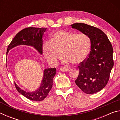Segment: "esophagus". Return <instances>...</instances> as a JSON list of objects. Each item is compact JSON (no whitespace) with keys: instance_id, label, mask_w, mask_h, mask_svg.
Masks as SVG:
<instances>
[{"instance_id":"1","label":"esophagus","mask_w":120,"mask_h":120,"mask_svg":"<svg viewBox=\"0 0 120 120\" xmlns=\"http://www.w3.org/2000/svg\"><path fill=\"white\" fill-rule=\"evenodd\" d=\"M60 70L62 72H67L69 71V69L67 68H64V67H62V68H60Z\"/></svg>"}]
</instances>
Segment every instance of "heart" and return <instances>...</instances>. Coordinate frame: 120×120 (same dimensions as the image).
I'll return each instance as SVG.
<instances>
[{"label":"heart","instance_id":"heart-1","mask_svg":"<svg viewBox=\"0 0 120 120\" xmlns=\"http://www.w3.org/2000/svg\"><path fill=\"white\" fill-rule=\"evenodd\" d=\"M90 46V40L86 34L60 30L52 34L50 42L43 43V52L52 64L58 62L62 53L64 62L78 64L87 58Z\"/></svg>","mask_w":120,"mask_h":120}]
</instances>
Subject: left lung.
Returning <instances> with one entry per match:
<instances>
[{
    "label": "left lung",
    "mask_w": 120,
    "mask_h": 120,
    "mask_svg": "<svg viewBox=\"0 0 120 120\" xmlns=\"http://www.w3.org/2000/svg\"><path fill=\"white\" fill-rule=\"evenodd\" d=\"M71 26L88 35L91 42L90 53L78 66L79 73L75 82L84 93L94 94L108 82L114 66L112 46L106 34L98 28L84 23Z\"/></svg>",
    "instance_id": "left-lung-1"
}]
</instances>
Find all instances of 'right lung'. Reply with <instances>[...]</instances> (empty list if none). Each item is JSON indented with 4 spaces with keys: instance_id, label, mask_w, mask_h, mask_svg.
Listing matches in <instances>:
<instances>
[{
    "instance_id": "right-lung-1",
    "label": "right lung",
    "mask_w": 120,
    "mask_h": 120,
    "mask_svg": "<svg viewBox=\"0 0 120 120\" xmlns=\"http://www.w3.org/2000/svg\"><path fill=\"white\" fill-rule=\"evenodd\" d=\"M46 28L27 27L19 32L8 46L6 56L9 51L15 46L25 45L31 46L37 50L40 54H42V45L44 33ZM43 76L40 87L33 92H26L20 88L16 84V88L20 94L26 98L34 101H41L46 98L51 89L53 83V78L56 74V69L54 68L45 69Z\"/></svg>"
}]
</instances>
